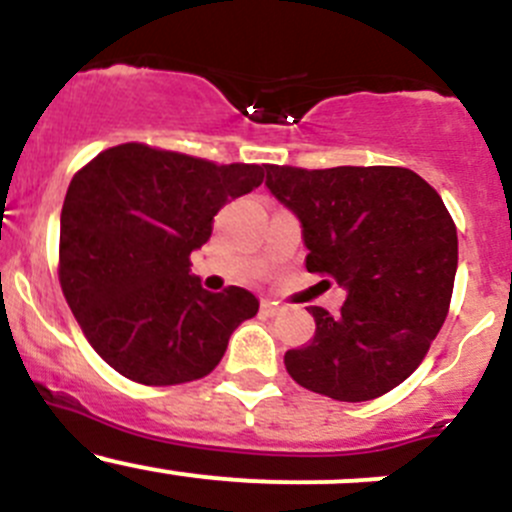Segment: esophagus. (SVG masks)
Segmentation results:
<instances>
[{
  "instance_id": "obj_1",
  "label": "esophagus",
  "mask_w": 512,
  "mask_h": 512,
  "mask_svg": "<svg viewBox=\"0 0 512 512\" xmlns=\"http://www.w3.org/2000/svg\"><path fill=\"white\" fill-rule=\"evenodd\" d=\"M262 314H267V317H275V314L282 312V304L280 302H272V299H262Z\"/></svg>"
}]
</instances>
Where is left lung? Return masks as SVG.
Returning <instances> with one entry per match:
<instances>
[{"mask_svg": "<svg viewBox=\"0 0 512 512\" xmlns=\"http://www.w3.org/2000/svg\"><path fill=\"white\" fill-rule=\"evenodd\" d=\"M265 170L302 223L307 270L347 289L339 314L309 309L317 329L285 354L289 376L352 404L386 394L414 374L451 304L458 235L441 195L394 165Z\"/></svg>", "mask_w": 512, "mask_h": 512, "instance_id": "obj_1", "label": "left lung"}]
</instances>
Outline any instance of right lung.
I'll return each instance as SVG.
<instances>
[{"mask_svg": "<svg viewBox=\"0 0 512 512\" xmlns=\"http://www.w3.org/2000/svg\"><path fill=\"white\" fill-rule=\"evenodd\" d=\"M265 180L262 165L121 143L86 163L61 208L59 282L108 366L146 386L208 376L260 302L242 287L213 294L190 275L227 200Z\"/></svg>", "mask_w": 512, "mask_h": 512, "instance_id": "1", "label": "right lung"}]
</instances>
